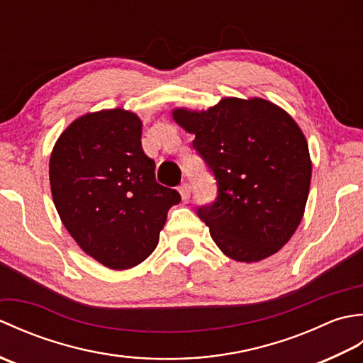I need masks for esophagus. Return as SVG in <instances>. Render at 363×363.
<instances>
[{
  "instance_id": "34e87169",
  "label": "esophagus",
  "mask_w": 363,
  "mask_h": 363,
  "mask_svg": "<svg viewBox=\"0 0 363 363\" xmlns=\"http://www.w3.org/2000/svg\"><path fill=\"white\" fill-rule=\"evenodd\" d=\"M179 194H181V196H182V201L187 203L189 199H190V194H191L190 184H187V182L181 184V186H179Z\"/></svg>"
}]
</instances>
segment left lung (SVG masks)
<instances>
[{
  "instance_id": "8db88e82",
  "label": "left lung",
  "mask_w": 363,
  "mask_h": 363,
  "mask_svg": "<svg viewBox=\"0 0 363 363\" xmlns=\"http://www.w3.org/2000/svg\"><path fill=\"white\" fill-rule=\"evenodd\" d=\"M195 151L217 181L198 217L228 257L259 262L295 234L309 196L312 164L299 126L260 98H225L206 112L176 109Z\"/></svg>"
}]
</instances>
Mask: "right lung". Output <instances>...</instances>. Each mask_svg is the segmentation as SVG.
I'll list each match as a JSON object with an SVG mask.
<instances>
[{"label":"right lung","mask_w":363,"mask_h":363,"mask_svg":"<svg viewBox=\"0 0 363 363\" xmlns=\"http://www.w3.org/2000/svg\"><path fill=\"white\" fill-rule=\"evenodd\" d=\"M142 121L121 109L82 115L54 145L52 201L82 251L107 268L128 269L156 248L177 190L156 182L142 150Z\"/></svg>","instance_id":"add662e5"}]
</instances>
